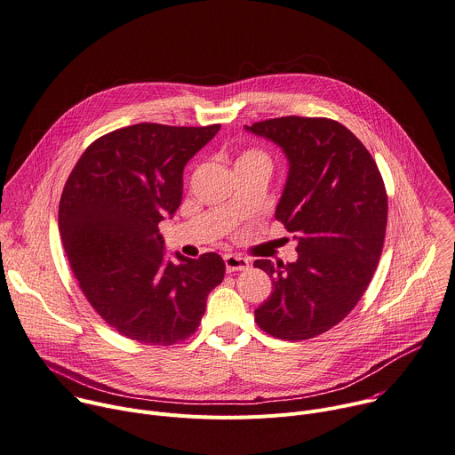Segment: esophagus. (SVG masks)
Wrapping results in <instances>:
<instances>
[{"label":"esophagus","mask_w":455,"mask_h":455,"mask_svg":"<svg viewBox=\"0 0 455 455\" xmlns=\"http://www.w3.org/2000/svg\"><path fill=\"white\" fill-rule=\"evenodd\" d=\"M224 264H226V271L228 273H235V271H245L249 267V260L238 255H226L224 257Z\"/></svg>","instance_id":"esophagus-1"}]
</instances>
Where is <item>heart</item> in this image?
Masks as SVG:
<instances>
[{
    "label": "heart",
    "mask_w": 455,
    "mask_h": 455,
    "mask_svg": "<svg viewBox=\"0 0 455 455\" xmlns=\"http://www.w3.org/2000/svg\"><path fill=\"white\" fill-rule=\"evenodd\" d=\"M257 157H266V156L260 154V151L251 149V151H245V154H243L240 159H257ZM240 159H238V161H240Z\"/></svg>",
    "instance_id": "1"
}]
</instances>
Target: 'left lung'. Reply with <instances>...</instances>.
I'll return each instance as SVG.
<instances>
[{
	"instance_id": "obj_1",
	"label": "left lung",
	"mask_w": 455,
	"mask_h": 455,
	"mask_svg": "<svg viewBox=\"0 0 455 455\" xmlns=\"http://www.w3.org/2000/svg\"><path fill=\"white\" fill-rule=\"evenodd\" d=\"M245 130L283 149L289 175L275 217L298 242L296 262H255L273 278L255 322L280 339H309L355 309L374 276L387 229L385 184L367 148L338 121L289 116Z\"/></svg>"
}]
</instances>
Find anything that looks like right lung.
<instances>
[{"label":"right lung","instance_id":"add662e5","mask_svg":"<svg viewBox=\"0 0 455 455\" xmlns=\"http://www.w3.org/2000/svg\"><path fill=\"white\" fill-rule=\"evenodd\" d=\"M220 130L140 123L93 140L74 166L60 231L95 313L119 334L173 345L189 338L226 273L217 253L166 260L159 222L182 200V172Z\"/></svg>","mask_w":455,"mask_h":455}]
</instances>
